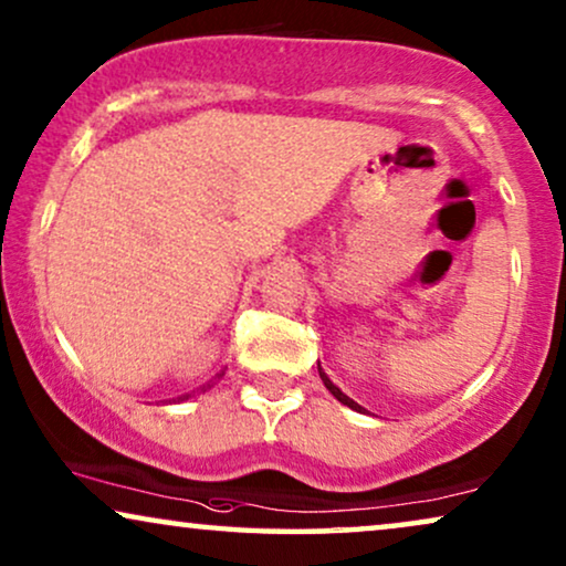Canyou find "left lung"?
<instances>
[{"instance_id": "obj_1", "label": "left lung", "mask_w": 566, "mask_h": 566, "mask_svg": "<svg viewBox=\"0 0 566 566\" xmlns=\"http://www.w3.org/2000/svg\"><path fill=\"white\" fill-rule=\"evenodd\" d=\"M319 376H322V381H324V386H327V389L332 391V397H335L337 401H343V405H347V407H350V409H363V407L358 405V401H353L350 397H347V394H343V389H339V386H335V384H332V381H329V376H327V374H324V370H322V366H319Z\"/></svg>"}]
</instances>
